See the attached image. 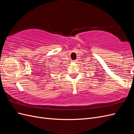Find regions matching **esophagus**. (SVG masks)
I'll use <instances>...</instances> for the list:
<instances>
[{
  "mask_svg": "<svg viewBox=\"0 0 134 134\" xmlns=\"http://www.w3.org/2000/svg\"><path fill=\"white\" fill-rule=\"evenodd\" d=\"M77 61H78V60H73V63H77Z\"/></svg>",
  "mask_w": 134,
  "mask_h": 134,
  "instance_id": "1",
  "label": "esophagus"
}]
</instances>
